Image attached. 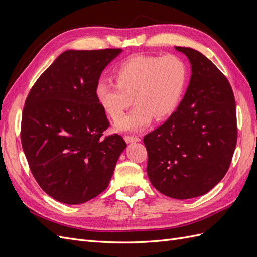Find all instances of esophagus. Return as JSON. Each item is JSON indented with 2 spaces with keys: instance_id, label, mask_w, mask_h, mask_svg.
Returning <instances> with one entry per match:
<instances>
[{
  "instance_id": "obj_1",
  "label": "esophagus",
  "mask_w": 257,
  "mask_h": 257,
  "mask_svg": "<svg viewBox=\"0 0 257 257\" xmlns=\"http://www.w3.org/2000/svg\"><path fill=\"white\" fill-rule=\"evenodd\" d=\"M124 141H125L127 144H131V143H138V142H141V138H139L138 136H130V135H126V136H124Z\"/></svg>"
}]
</instances>
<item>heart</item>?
I'll return each mask as SVG.
<instances>
[{
  "label": "heart",
  "mask_w": 257,
  "mask_h": 257,
  "mask_svg": "<svg viewBox=\"0 0 257 257\" xmlns=\"http://www.w3.org/2000/svg\"><path fill=\"white\" fill-rule=\"evenodd\" d=\"M115 84L99 82L95 96L112 120H117L134 101L137 107L115 123L116 131H141L153 118H169L180 105L189 81V69L178 56L136 54L115 68ZM134 100L132 101L131 99Z\"/></svg>",
  "instance_id": "obj_1"
}]
</instances>
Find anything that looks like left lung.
Masks as SVG:
<instances>
[{
	"label": "left lung",
	"instance_id": "obj_1",
	"mask_svg": "<svg viewBox=\"0 0 257 257\" xmlns=\"http://www.w3.org/2000/svg\"><path fill=\"white\" fill-rule=\"evenodd\" d=\"M182 52L191 78L177 110L144 137L147 174L164 195L190 199L208 193L229 168L237 144L236 104L231 87L219 68L199 51Z\"/></svg>",
	"mask_w": 257,
	"mask_h": 257
}]
</instances>
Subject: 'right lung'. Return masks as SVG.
<instances>
[{
  "label": "right lung",
  "instance_id": "right-lung-1",
  "mask_svg": "<svg viewBox=\"0 0 257 257\" xmlns=\"http://www.w3.org/2000/svg\"><path fill=\"white\" fill-rule=\"evenodd\" d=\"M122 49L66 50L31 89L21 121V144L41 188L60 203L83 204L110 182L126 143L102 137L109 122L95 89Z\"/></svg>",
  "mask_w": 257,
  "mask_h": 257
}]
</instances>
